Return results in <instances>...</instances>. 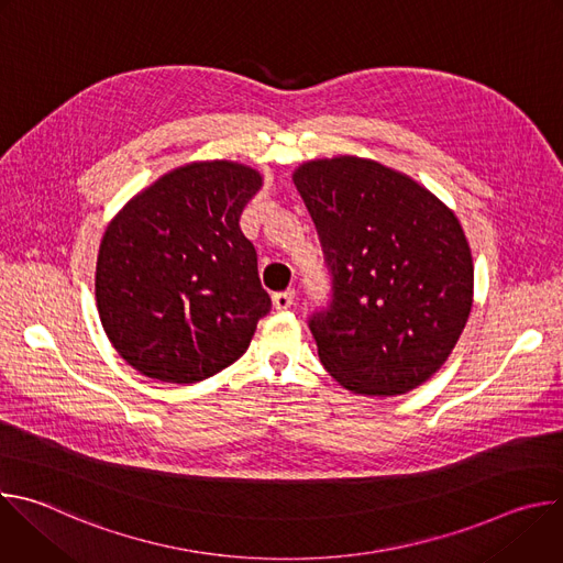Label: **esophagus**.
<instances>
[{"label":"esophagus","instance_id":"obj_1","mask_svg":"<svg viewBox=\"0 0 563 563\" xmlns=\"http://www.w3.org/2000/svg\"><path fill=\"white\" fill-rule=\"evenodd\" d=\"M274 307L278 309V311H285V309H289L291 305H294V291L291 289H287V291H278V294H274Z\"/></svg>","mask_w":563,"mask_h":563}]
</instances>
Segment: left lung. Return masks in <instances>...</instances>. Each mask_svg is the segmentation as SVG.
Here are the masks:
<instances>
[{
	"label": "left lung",
	"instance_id": "8db88e82",
	"mask_svg": "<svg viewBox=\"0 0 563 563\" xmlns=\"http://www.w3.org/2000/svg\"><path fill=\"white\" fill-rule=\"evenodd\" d=\"M291 180L332 274V302L309 318L320 363L361 396L417 389L448 361L472 309V252L459 218L367 157L309 159Z\"/></svg>",
	"mask_w": 563,
	"mask_h": 563
}]
</instances>
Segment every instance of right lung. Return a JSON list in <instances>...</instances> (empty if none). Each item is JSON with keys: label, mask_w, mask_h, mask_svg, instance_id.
<instances>
[{"label": "right lung", "mask_w": 563, "mask_h": 563, "mask_svg": "<svg viewBox=\"0 0 563 563\" xmlns=\"http://www.w3.org/2000/svg\"><path fill=\"white\" fill-rule=\"evenodd\" d=\"M263 176L229 159L159 176L109 222L96 265L102 328L140 374L198 383L243 356L272 300L240 213Z\"/></svg>", "instance_id": "1"}]
</instances>
